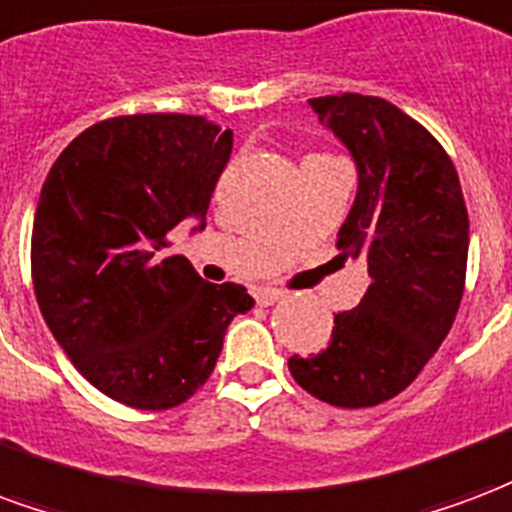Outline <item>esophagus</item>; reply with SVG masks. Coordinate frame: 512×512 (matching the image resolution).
<instances>
[{
  "mask_svg": "<svg viewBox=\"0 0 512 512\" xmlns=\"http://www.w3.org/2000/svg\"><path fill=\"white\" fill-rule=\"evenodd\" d=\"M282 295L285 293H282V290H276V287H257L255 301L257 306H274Z\"/></svg>",
  "mask_w": 512,
  "mask_h": 512,
  "instance_id": "1",
  "label": "esophagus"
}]
</instances>
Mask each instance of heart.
I'll return each instance as SVG.
<instances>
[{"label": "heart", "mask_w": 512, "mask_h": 512, "mask_svg": "<svg viewBox=\"0 0 512 512\" xmlns=\"http://www.w3.org/2000/svg\"><path fill=\"white\" fill-rule=\"evenodd\" d=\"M309 157H323V154H309ZM309 157H306V160H309Z\"/></svg>", "instance_id": "1"}]
</instances>
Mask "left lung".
Returning <instances> with one entry per match:
<instances>
[{"label":"left lung","instance_id":"1","mask_svg":"<svg viewBox=\"0 0 512 512\" xmlns=\"http://www.w3.org/2000/svg\"><path fill=\"white\" fill-rule=\"evenodd\" d=\"M350 149L358 195L339 227L342 257H363L361 304L333 317L317 355H293V380L314 399L358 410L393 399L420 374L464 295L469 217L458 173L423 124L366 94L309 100Z\"/></svg>","mask_w":512,"mask_h":512}]
</instances>
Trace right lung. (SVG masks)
<instances>
[{"mask_svg": "<svg viewBox=\"0 0 512 512\" xmlns=\"http://www.w3.org/2000/svg\"><path fill=\"white\" fill-rule=\"evenodd\" d=\"M233 151L206 116L132 113L97 121L59 154L32 227V282L75 369L113 401L170 410L203 388L230 320L255 301L211 285L170 230L203 219Z\"/></svg>", "mask_w": 512, "mask_h": 512, "instance_id": "add662e5", "label": "right lung"}]
</instances>
